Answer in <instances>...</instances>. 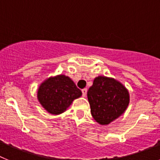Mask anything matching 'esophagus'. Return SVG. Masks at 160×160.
Returning <instances> with one entry per match:
<instances>
[{
    "mask_svg": "<svg viewBox=\"0 0 160 160\" xmlns=\"http://www.w3.org/2000/svg\"><path fill=\"white\" fill-rule=\"evenodd\" d=\"M82 96L83 97H86V95H87V90L86 88L85 89H82Z\"/></svg>",
    "mask_w": 160,
    "mask_h": 160,
    "instance_id": "obj_1",
    "label": "esophagus"
}]
</instances>
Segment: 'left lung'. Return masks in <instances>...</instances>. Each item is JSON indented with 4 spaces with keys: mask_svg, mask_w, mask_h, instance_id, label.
I'll return each instance as SVG.
<instances>
[{
    "mask_svg": "<svg viewBox=\"0 0 160 160\" xmlns=\"http://www.w3.org/2000/svg\"><path fill=\"white\" fill-rule=\"evenodd\" d=\"M93 118L100 125H108L126 111L130 102L129 91L113 78L98 76L87 91Z\"/></svg>",
    "mask_w": 160,
    "mask_h": 160,
    "instance_id": "1",
    "label": "left lung"
}]
</instances>
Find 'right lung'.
I'll use <instances>...</instances> for the list:
<instances>
[{"label":"right lung","mask_w":160,"mask_h":160,"mask_svg":"<svg viewBox=\"0 0 160 160\" xmlns=\"http://www.w3.org/2000/svg\"><path fill=\"white\" fill-rule=\"evenodd\" d=\"M82 94L81 90L70 77L58 74L47 78L41 83L37 97L48 113L58 115L65 112L73 100Z\"/></svg>","instance_id":"1"}]
</instances>
